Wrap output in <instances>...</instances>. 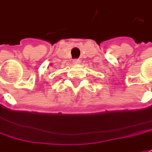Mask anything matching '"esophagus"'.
Segmentation results:
<instances>
[{
  "label": "esophagus",
  "mask_w": 152,
  "mask_h": 152,
  "mask_svg": "<svg viewBox=\"0 0 152 152\" xmlns=\"http://www.w3.org/2000/svg\"><path fill=\"white\" fill-rule=\"evenodd\" d=\"M73 62H74V63H79V62H80V60H79V59H76V60H74Z\"/></svg>",
  "instance_id": "34e87169"
}]
</instances>
